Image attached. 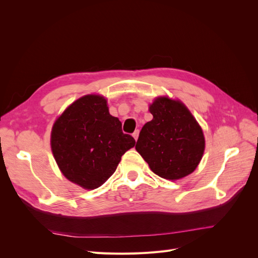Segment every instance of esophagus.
<instances>
[{
	"instance_id": "obj_1",
	"label": "esophagus",
	"mask_w": 258,
	"mask_h": 258,
	"mask_svg": "<svg viewBox=\"0 0 258 258\" xmlns=\"http://www.w3.org/2000/svg\"><path fill=\"white\" fill-rule=\"evenodd\" d=\"M132 136H134V138H135V140L137 141L138 140V138H139V130H136L134 134H132Z\"/></svg>"
}]
</instances>
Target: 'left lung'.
I'll use <instances>...</instances> for the list:
<instances>
[{
	"mask_svg": "<svg viewBox=\"0 0 258 258\" xmlns=\"http://www.w3.org/2000/svg\"><path fill=\"white\" fill-rule=\"evenodd\" d=\"M150 112L153 119L140 131L136 150L162 178L190 174L205 151L201 127L183 103L166 97L156 99Z\"/></svg>",
	"mask_w": 258,
	"mask_h": 258,
	"instance_id": "obj_1",
	"label": "left lung"
}]
</instances>
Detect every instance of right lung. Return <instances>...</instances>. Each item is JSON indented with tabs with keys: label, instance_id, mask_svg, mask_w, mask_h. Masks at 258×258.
Returning a JSON list of instances; mask_svg holds the SVG:
<instances>
[{
	"label": "right lung",
	"instance_id": "right-lung-1",
	"mask_svg": "<svg viewBox=\"0 0 258 258\" xmlns=\"http://www.w3.org/2000/svg\"><path fill=\"white\" fill-rule=\"evenodd\" d=\"M51 151L63 175L86 189L98 188L115 172L121 156L136 144L108 113L106 100L85 96L54 122Z\"/></svg>",
	"mask_w": 258,
	"mask_h": 258
}]
</instances>
